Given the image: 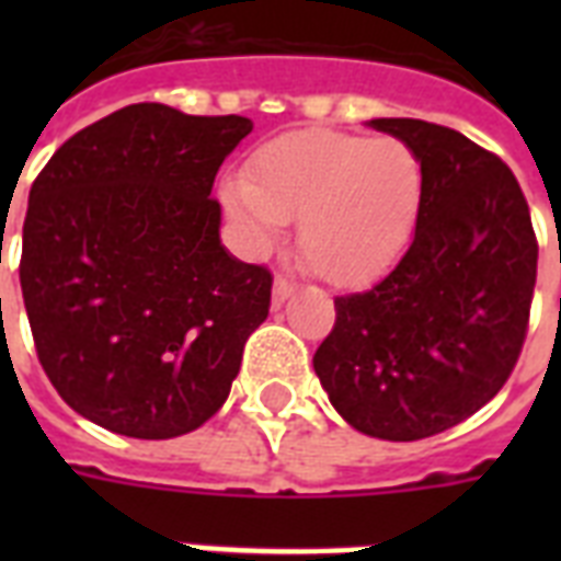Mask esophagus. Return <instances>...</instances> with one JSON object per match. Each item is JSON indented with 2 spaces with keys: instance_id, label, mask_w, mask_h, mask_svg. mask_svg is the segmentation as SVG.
Returning <instances> with one entry per match:
<instances>
[{
  "instance_id": "obj_1",
  "label": "esophagus",
  "mask_w": 561,
  "mask_h": 561,
  "mask_svg": "<svg viewBox=\"0 0 561 561\" xmlns=\"http://www.w3.org/2000/svg\"><path fill=\"white\" fill-rule=\"evenodd\" d=\"M294 285H290L288 279H282V276H276V279H273V308H282L285 306V302H288L290 297H294Z\"/></svg>"
}]
</instances>
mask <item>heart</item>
Here are the masks:
<instances>
[{
  "label": "heart",
  "mask_w": 561,
  "mask_h": 561,
  "mask_svg": "<svg viewBox=\"0 0 561 561\" xmlns=\"http://www.w3.org/2000/svg\"><path fill=\"white\" fill-rule=\"evenodd\" d=\"M425 194L416 151L392 136L294 130L253 153L220 203L247 247L264 253L299 220V255L334 288H367L408 250Z\"/></svg>",
  "instance_id": "obj_1"
}]
</instances>
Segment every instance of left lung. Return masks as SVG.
Instances as JSON below:
<instances>
[{
    "instance_id": "obj_1",
    "label": "left lung",
    "mask_w": 561,
    "mask_h": 561,
    "mask_svg": "<svg viewBox=\"0 0 561 561\" xmlns=\"http://www.w3.org/2000/svg\"><path fill=\"white\" fill-rule=\"evenodd\" d=\"M369 127L416 151L422 211L390 276L334 299L314 373L355 431L413 443L460 425L506 383L527 337L539 244L501 157L422 118Z\"/></svg>"
}]
</instances>
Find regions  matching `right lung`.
Returning <instances> with one entry per match:
<instances>
[{"label":"right lung","instance_id":"obj_1","mask_svg":"<svg viewBox=\"0 0 561 561\" xmlns=\"http://www.w3.org/2000/svg\"><path fill=\"white\" fill-rule=\"evenodd\" d=\"M244 116L130 104L66 139L39 171L20 285L60 399L113 434L171 439L227 401L271 273L220 244V162Z\"/></svg>","mask_w":561,"mask_h":561}]
</instances>
